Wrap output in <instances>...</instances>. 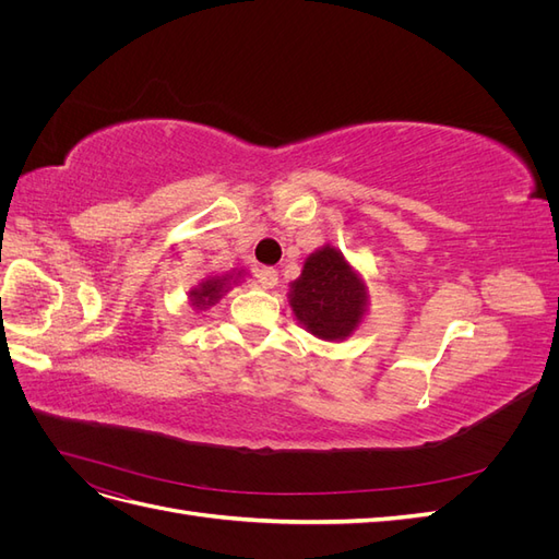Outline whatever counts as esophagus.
<instances>
[{"instance_id": "obj_1", "label": "esophagus", "mask_w": 559, "mask_h": 559, "mask_svg": "<svg viewBox=\"0 0 559 559\" xmlns=\"http://www.w3.org/2000/svg\"><path fill=\"white\" fill-rule=\"evenodd\" d=\"M259 277H261L263 289H275V286H277V280H280L275 267H261V270H259Z\"/></svg>"}]
</instances>
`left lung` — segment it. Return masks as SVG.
<instances>
[{"label": "left lung", "instance_id": "1", "mask_svg": "<svg viewBox=\"0 0 559 559\" xmlns=\"http://www.w3.org/2000/svg\"><path fill=\"white\" fill-rule=\"evenodd\" d=\"M289 306L298 324L319 341L343 343L368 312V284L341 249L324 245L302 263L289 284Z\"/></svg>", "mask_w": 559, "mask_h": 559}]
</instances>
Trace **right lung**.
Instances as JSON below:
<instances>
[{
  "label": "right lung",
  "mask_w": 559,
  "mask_h": 559,
  "mask_svg": "<svg viewBox=\"0 0 559 559\" xmlns=\"http://www.w3.org/2000/svg\"><path fill=\"white\" fill-rule=\"evenodd\" d=\"M247 277V270H230L226 275H207L202 277L195 286H191V292L186 294L189 296V306L193 310H210L212 306H216L233 286L242 284Z\"/></svg>",
  "instance_id": "add662e5"
}]
</instances>
